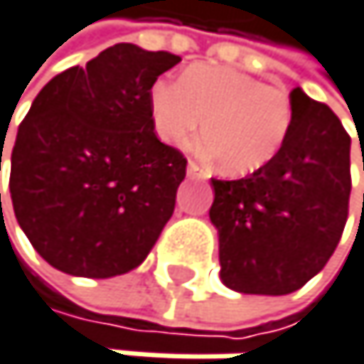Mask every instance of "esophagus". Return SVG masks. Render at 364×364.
<instances>
[{"mask_svg": "<svg viewBox=\"0 0 364 364\" xmlns=\"http://www.w3.org/2000/svg\"><path fill=\"white\" fill-rule=\"evenodd\" d=\"M188 176H190V178H198V181L207 178L205 170H203L198 164H194V161H190V164H188Z\"/></svg>", "mask_w": 364, "mask_h": 364, "instance_id": "esophagus-1", "label": "esophagus"}]
</instances>
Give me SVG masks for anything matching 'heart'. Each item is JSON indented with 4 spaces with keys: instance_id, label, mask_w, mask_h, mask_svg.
Returning a JSON list of instances; mask_svg holds the SVG:
<instances>
[{
    "instance_id": "1",
    "label": "heart",
    "mask_w": 364,
    "mask_h": 364,
    "mask_svg": "<svg viewBox=\"0 0 364 364\" xmlns=\"http://www.w3.org/2000/svg\"><path fill=\"white\" fill-rule=\"evenodd\" d=\"M157 133L188 141L203 124V144L216 168L242 176L269 166L292 129L290 95L223 65H194L181 80L157 78L148 91Z\"/></svg>"
}]
</instances>
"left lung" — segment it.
<instances>
[{
    "mask_svg": "<svg viewBox=\"0 0 364 364\" xmlns=\"http://www.w3.org/2000/svg\"><path fill=\"white\" fill-rule=\"evenodd\" d=\"M290 102L292 129L269 166L237 181L212 178L220 279L245 295L299 290L328 264L347 223L352 139L304 89H292Z\"/></svg>",
    "mask_w": 364,
    "mask_h": 364,
    "instance_id": "8db88e82",
    "label": "left lung"
}]
</instances>
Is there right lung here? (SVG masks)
Listing matches in <instances>:
<instances>
[{
  "label": "right lung",
  "mask_w": 364,
  "mask_h": 364,
  "mask_svg": "<svg viewBox=\"0 0 364 364\" xmlns=\"http://www.w3.org/2000/svg\"><path fill=\"white\" fill-rule=\"evenodd\" d=\"M178 60L117 43L34 97L8 159L10 198L54 269L107 279L137 269L155 247L188 161L157 139L148 91Z\"/></svg>",
  "instance_id": "add662e5"
}]
</instances>
